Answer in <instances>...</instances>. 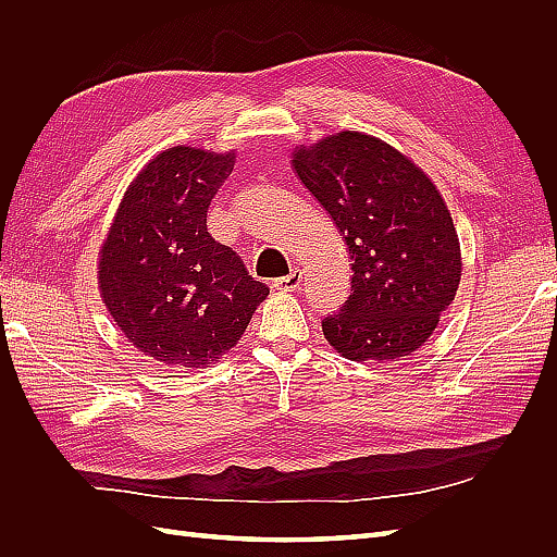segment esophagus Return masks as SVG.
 <instances>
[{
  "instance_id": "1",
  "label": "esophagus",
  "mask_w": 557,
  "mask_h": 557,
  "mask_svg": "<svg viewBox=\"0 0 557 557\" xmlns=\"http://www.w3.org/2000/svg\"><path fill=\"white\" fill-rule=\"evenodd\" d=\"M274 288L278 290V293H293V290H297L299 285H301V272L299 269H293V272L288 274V276H281V278H274Z\"/></svg>"
}]
</instances>
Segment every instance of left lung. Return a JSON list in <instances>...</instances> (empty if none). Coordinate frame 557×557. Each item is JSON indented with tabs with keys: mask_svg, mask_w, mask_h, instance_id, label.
Here are the masks:
<instances>
[{
	"mask_svg": "<svg viewBox=\"0 0 557 557\" xmlns=\"http://www.w3.org/2000/svg\"><path fill=\"white\" fill-rule=\"evenodd\" d=\"M299 181L339 227L350 297L323 320L330 346L352 362H395L423 346L462 276L458 232L432 178L391 144L344 129L295 146Z\"/></svg>",
	"mask_w": 557,
	"mask_h": 557,
	"instance_id": "8db88e82",
	"label": "left lung"
}]
</instances>
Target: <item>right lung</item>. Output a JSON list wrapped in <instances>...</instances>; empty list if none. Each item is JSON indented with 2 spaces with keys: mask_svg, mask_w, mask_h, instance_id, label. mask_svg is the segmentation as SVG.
Returning <instances> with one entry per match:
<instances>
[{
  "mask_svg": "<svg viewBox=\"0 0 557 557\" xmlns=\"http://www.w3.org/2000/svg\"><path fill=\"white\" fill-rule=\"evenodd\" d=\"M234 160V150H162L129 183L99 250L107 311L134 348L166 367L215 364L269 295L207 230Z\"/></svg>",
  "mask_w": 557,
  "mask_h": 557,
  "instance_id": "right-lung-1",
  "label": "right lung"
}]
</instances>
